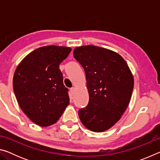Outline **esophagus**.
Wrapping results in <instances>:
<instances>
[{"mask_svg":"<svg viewBox=\"0 0 160 160\" xmlns=\"http://www.w3.org/2000/svg\"><path fill=\"white\" fill-rule=\"evenodd\" d=\"M75 90L74 88H72L70 89V94H72V95L75 93Z\"/></svg>","mask_w":160,"mask_h":160,"instance_id":"esophagus-1","label":"esophagus"}]
</instances>
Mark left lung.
Returning a JSON list of instances; mask_svg holds the SVG:
<instances>
[{
	"label": "left lung",
	"instance_id": "obj_1",
	"mask_svg": "<svg viewBox=\"0 0 160 160\" xmlns=\"http://www.w3.org/2000/svg\"><path fill=\"white\" fill-rule=\"evenodd\" d=\"M75 58L85 72L88 106L78 112L81 122L93 132L107 131L120 120L131 101L133 75L118 53L94 45L76 47Z\"/></svg>",
	"mask_w": 160,
	"mask_h": 160
}]
</instances>
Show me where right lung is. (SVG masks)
<instances>
[{
    "label": "right lung",
    "mask_w": 160,
    "mask_h": 160,
    "mask_svg": "<svg viewBox=\"0 0 160 160\" xmlns=\"http://www.w3.org/2000/svg\"><path fill=\"white\" fill-rule=\"evenodd\" d=\"M72 48L59 46L38 48L27 55L16 68L12 85L18 104L32 122L53 125L69 104L59 65Z\"/></svg>",
    "instance_id": "1"
}]
</instances>
